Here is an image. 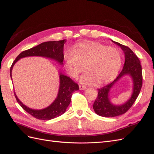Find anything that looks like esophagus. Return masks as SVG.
<instances>
[{"label":"esophagus","instance_id":"1","mask_svg":"<svg viewBox=\"0 0 154 154\" xmlns=\"http://www.w3.org/2000/svg\"><path fill=\"white\" fill-rule=\"evenodd\" d=\"M86 88L85 87V86H82V85H79V89L80 90H85Z\"/></svg>","mask_w":154,"mask_h":154}]
</instances>
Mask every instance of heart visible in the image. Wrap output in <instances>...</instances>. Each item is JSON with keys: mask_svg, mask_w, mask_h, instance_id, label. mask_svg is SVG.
<instances>
[{"mask_svg": "<svg viewBox=\"0 0 154 154\" xmlns=\"http://www.w3.org/2000/svg\"><path fill=\"white\" fill-rule=\"evenodd\" d=\"M65 68L69 75L77 78L85 68L81 82L100 86L111 81L121 67V55L115 47L99 42L79 43L64 54Z\"/></svg>", "mask_w": 154, "mask_h": 154, "instance_id": "heart-1", "label": "heart"}]
</instances>
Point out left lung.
<instances>
[{"label": "left lung", "mask_w": 154, "mask_h": 154, "mask_svg": "<svg viewBox=\"0 0 154 154\" xmlns=\"http://www.w3.org/2000/svg\"><path fill=\"white\" fill-rule=\"evenodd\" d=\"M124 51L125 54V63L122 72L111 83L97 89V97L94 101L93 109L97 115L103 117H115L125 113L135 103L140 92L143 85V73L142 66L139 58L128 47L114 42ZM125 74H129L134 82L133 94L131 98L122 106H114L109 102L108 93L112 86Z\"/></svg>", "instance_id": "8db88e82"}]
</instances>
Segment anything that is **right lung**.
Segmentation results:
<instances>
[{"label":"right lung","mask_w":154,"mask_h":154,"mask_svg":"<svg viewBox=\"0 0 154 154\" xmlns=\"http://www.w3.org/2000/svg\"><path fill=\"white\" fill-rule=\"evenodd\" d=\"M65 42L66 39L60 41L46 42L42 43L32 48L23 51L15 58L10 67L11 77L13 66L15 62L21 58L32 56L43 57L53 59L60 63V64H62L63 60H64L63 51H64ZM79 89V85L72 79L60 73V87H59L57 99L49 107L42 110H35L27 107L26 105L21 103V101H19L15 92L14 94L18 103L26 112L37 119L49 120L60 116L66 112L67 107H68L71 102V98H72L73 92L77 91Z\"/></svg>","instance_id":"1"}]
</instances>
